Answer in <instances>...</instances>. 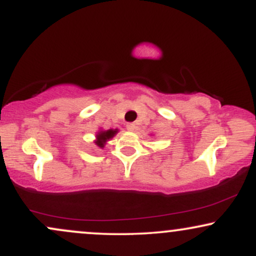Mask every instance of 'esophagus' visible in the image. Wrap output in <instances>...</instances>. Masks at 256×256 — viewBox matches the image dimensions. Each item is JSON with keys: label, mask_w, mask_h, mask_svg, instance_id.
<instances>
[{"label": "esophagus", "mask_w": 256, "mask_h": 256, "mask_svg": "<svg viewBox=\"0 0 256 256\" xmlns=\"http://www.w3.org/2000/svg\"><path fill=\"white\" fill-rule=\"evenodd\" d=\"M126 128H128V131H134L136 130V125H134V122H128V124L126 125Z\"/></svg>", "instance_id": "34e87169"}]
</instances>
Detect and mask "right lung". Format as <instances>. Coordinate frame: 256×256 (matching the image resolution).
<instances>
[{
  "instance_id": "1",
  "label": "right lung",
  "mask_w": 256,
  "mask_h": 256,
  "mask_svg": "<svg viewBox=\"0 0 256 256\" xmlns=\"http://www.w3.org/2000/svg\"><path fill=\"white\" fill-rule=\"evenodd\" d=\"M116 132H118L116 128V130H112L110 128V130H107V131L98 132V134H96V140H95L96 146H100V148H104L106 142H107L108 140H110V138H113L114 134H116Z\"/></svg>"
}]
</instances>
